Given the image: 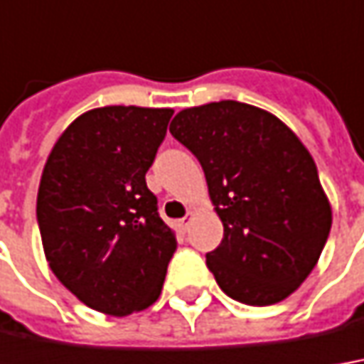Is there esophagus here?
Listing matches in <instances>:
<instances>
[{
	"label": "esophagus",
	"instance_id": "1",
	"mask_svg": "<svg viewBox=\"0 0 364 364\" xmlns=\"http://www.w3.org/2000/svg\"><path fill=\"white\" fill-rule=\"evenodd\" d=\"M191 219H193V213H191V211H187V215H185L181 221H179V225H181L183 231H187V229H189V225H191Z\"/></svg>",
	"mask_w": 364,
	"mask_h": 364
}]
</instances>
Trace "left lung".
Returning a JSON list of instances; mask_svg holds the SVG:
<instances>
[{
  "label": "left lung",
  "mask_w": 364,
  "mask_h": 364,
  "mask_svg": "<svg viewBox=\"0 0 364 364\" xmlns=\"http://www.w3.org/2000/svg\"><path fill=\"white\" fill-rule=\"evenodd\" d=\"M171 135L201 163L223 241L207 267L225 295L275 305L315 269L333 215L317 165L283 121L241 101L183 109Z\"/></svg>",
  "instance_id": "8db88e82"
}]
</instances>
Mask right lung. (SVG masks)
I'll return each instance as SVG.
<instances>
[{"label": "right lung", "instance_id": "1", "mask_svg": "<svg viewBox=\"0 0 364 364\" xmlns=\"http://www.w3.org/2000/svg\"><path fill=\"white\" fill-rule=\"evenodd\" d=\"M173 109L99 107L49 153L37 193L47 263L81 303L125 317L161 295L177 249L145 183Z\"/></svg>", "mask_w": 364, "mask_h": 364}]
</instances>
